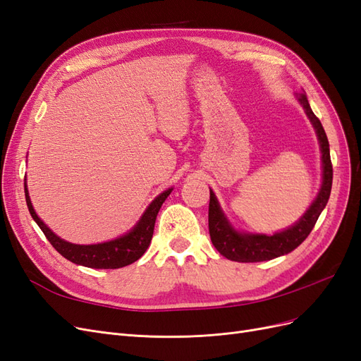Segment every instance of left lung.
Segmentation results:
<instances>
[{
	"label": "left lung",
	"mask_w": 361,
	"mask_h": 361,
	"mask_svg": "<svg viewBox=\"0 0 361 361\" xmlns=\"http://www.w3.org/2000/svg\"><path fill=\"white\" fill-rule=\"evenodd\" d=\"M298 101L304 106L305 114L309 116L312 125L318 134V140L322 152V187L318 197L312 203L309 211L305 212L297 224L286 228L280 233L271 236L267 235H247L233 231L232 226L227 223L224 214L220 209L215 194L211 191L209 195V235L214 247L228 260L235 262H264L274 257L290 253L297 248L305 238H307L314 227L316 221L324 211V207L330 199L331 183H333V166L330 158V145L326 138L325 130L319 122V118L314 116L309 105L307 96L300 93Z\"/></svg>",
	"instance_id": "obj_1"
}]
</instances>
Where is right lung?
<instances>
[{
    "label": "right lung",
    "mask_w": 361,
    "mask_h": 361,
    "mask_svg": "<svg viewBox=\"0 0 361 361\" xmlns=\"http://www.w3.org/2000/svg\"><path fill=\"white\" fill-rule=\"evenodd\" d=\"M24 187L28 211L32 216V220H35L40 227V231L45 233L51 245L56 248L63 257H66L68 260L73 262V264L96 269L123 268L126 265L134 264L135 260H138L145 255V251L147 250L152 241V235H154L157 215L161 209L162 203L166 202L169 194L171 192V190L161 192L158 197L150 203L138 224L125 236L104 244L76 245L63 241V239H60L57 235H54L49 228L43 224V221L36 215L35 209H32V204L30 202V195L27 191V183H24Z\"/></svg>",
    "instance_id": "add662e5"
}]
</instances>
